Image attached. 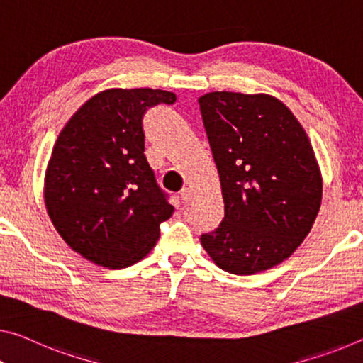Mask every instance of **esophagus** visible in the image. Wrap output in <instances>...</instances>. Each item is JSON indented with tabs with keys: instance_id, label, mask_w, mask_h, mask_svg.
I'll list each match as a JSON object with an SVG mask.
<instances>
[{
	"instance_id": "1",
	"label": "esophagus",
	"mask_w": 363,
	"mask_h": 363,
	"mask_svg": "<svg viewBox=\"0 0 363 363\" xmlns=\"http://www.w3.org/2000/svg\"><path fill=\"white\" fill-rule=\"evenodd\" d=\"M191 189L189 188H183L182 191H180V198H182V201L183 203H189V201H191Z\"/></svg>"
}]
</instances>
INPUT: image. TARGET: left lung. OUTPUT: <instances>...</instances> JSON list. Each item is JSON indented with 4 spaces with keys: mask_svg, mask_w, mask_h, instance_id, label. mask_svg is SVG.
Returning a JSON list of instances; mask_svg holds the SVG:
<instances>
[{
    "mask_svg": "<svg viewBox=\"0 0 363 363\" xmlns=\"http://www.w3.org/2000/svg\"><path fill=\"white\" fill-rule=\"evenodd\" d=\"M198 102L225 213L201 245L230 274L277 266L308 235L321 206L323 178L310 139L267 94L209 92Z\"/></svg>",
    "mask_w": 363,
    "mask_h": 363,
    "instance_id": "left-lung-1",
    "label": "left lung"
}]
</instances>
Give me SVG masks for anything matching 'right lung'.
Returning <instances> with one entry per match:
<instances>
[{
	"instance_id": "right-lung-1",
	"label": "right lung",
	"mask_w": 363,
	"mask_h": 363,
	"mask_svg": "<svg viewBox=\"0 0 363 363\" xmlns=\"http://www.w3.org/2000/svg\"><path fill=\"white\" fill-rule=\"evenodd\" d=\"M160 89H107L71 116L45 172L47 213L61 238L91 263H138L174 213L144 155L147 108L175 104Z\"/></svg>"
}]
</instances>
